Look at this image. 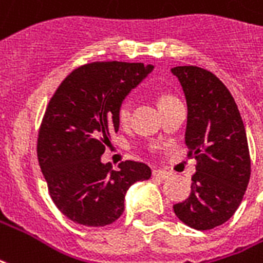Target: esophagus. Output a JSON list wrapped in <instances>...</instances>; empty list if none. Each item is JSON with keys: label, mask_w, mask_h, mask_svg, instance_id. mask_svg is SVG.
Listing matches in <instances>:
<instances>
[{"label": "esophagus", "mask_w": 263, "mask_h": 263, "mask_svg": "<svg viewBox=\"0 0 263 263\" xmlns=\"http://www.w3.org/2000/svg\"><path fill=\"white\" fill-rule=\"evenodd\" d=\"M153 177L155 178H160V180H167V178H170L171 177V173L168 171H164V170H153Z\"/></svg>", "instance_id": "1"}]
</instances>
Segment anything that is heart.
I'll list each match as a JSON object with an SVG mask.
<instances>
[{
    "mask_svg": "<svg viewBox=\"0 0 263 263\" xmlns=\"http://www.w3.org/2000/svg\"><path fill=\"white\" fill-rule=\"evenodd\" d=\"M174 100H177L174 96H171L168 93H161L160 96L157 97V104H159V107H163L168 103L174 102ZM129 116H131V102L128 99H124L118 107V120L121 124H126L129 120Z\"/></svg>",
    "mask_w": 263,
    "mask_h": 263,
    "instance_id": "b5f03b06",
    "label": "heart"
}]
</instances>
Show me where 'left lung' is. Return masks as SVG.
Here are the masks:
<instances>
[{"label":"left lung","mask_w":263,"mask_h":263,"mask_svg":"<svg viewBox=\"0 0 263 263\" xmlns=\"http://www.w3.org/2000/svg\"><path fill=\"white\" fill-rule=\"evenodd\" d=\"M188 106L185 143L196 159L191 194L173 206L182 223L211 230L240 206L251 177L246 128L234 99L219 78L195 65L174 67Z\"/></svg>","instance_id":"1"}]
</instances>
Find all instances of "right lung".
Instances as JSON below:
<instances>
[{
	"instance_id": "right-lung-1",
	"label": "right lung",
	"mask_w": 263,
	"mask_h": 263,
	"mask_svg": "<svg viewBox=\"0 0 263 263\" xmlns=\"http://www.w3.org/2000/svg\"><path fill=\"white\" fill-rule=\"evenodd\" d=\"M153 69L142 62H90L67 75L52 95L37 135V159L58 211L78 224L107 226L124 211V198L152 171L125 160L114 170L100 161L118 131V107Z\"/></svg>"
}]
</instances>
